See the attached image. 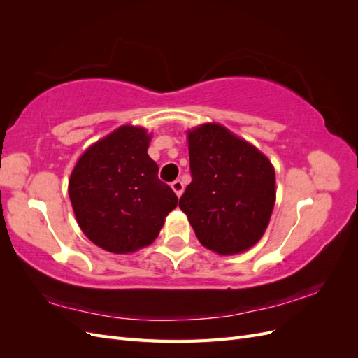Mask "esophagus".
<instances>
[{
	"mask_svg": "<svg viewBox=\"0 0 358 358\" xmlns=\"http://www.w3.org/2000/svg\"><path fill=\"white\" fill-rule=\"evenodd\" d=\"M171 189L175 191V194H176L178 197H180V196H182V192H183V183H182L180 180L171 182Z\"/></svg>",
	"mask_w": 358,
	"mask_h": 358,
	"instance_id": "34e87169",
	"label": "esophagus"
}]
</instances>
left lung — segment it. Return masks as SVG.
<instances>
[{
  "label": "left lung",
  "mask_w": 358,
  "mask_h": 358,
  "mask_svg": "<svg viewBox=\"0 0 358 358\" xmlns=\"http://www.w3.org/2000/svg\"><path fill=\"white\" fill-rule=\"evenodd\" d=\"M192 180L179 208L203 246L241 254L264 234L276 191L275 169L259 150L220 124L188 131Z\"/></svg>",
  "instance_id": "obj_1"
}]
</instances>
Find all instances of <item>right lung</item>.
<instances>
[{
  "label": "right lung",
  "instance_id": "obj_1",
  "mask_svg": "<svg viewBox=\"0 0 358 358\" xmlns=\"http://www.w3.org/2000/svg\"><path fill=\"white\" fill-rule=\"evenodd\" d=\"M145 128L122 125L90 146L74 166L69 196L85 236L113 254L152 243L178 197L158 179Z\"/></svg>",
  "mask_w": 358,
  "mask_h": 358
}]
</instances>
